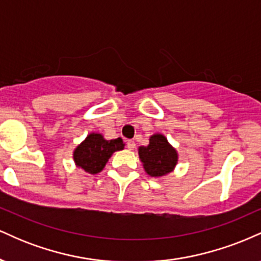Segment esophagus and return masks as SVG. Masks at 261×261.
<instances>
[{"instance_id":"obj_1","label":"esophagus","mask_w":261,"mask_h":261,"mask_svg":"<svg viewBox=\"0 0 261 261\" xmlns=\"http://www.w3.org/2000/svg\"><path fill=\"white\" fill-rule=\"evenodd\" d=\"M126 146L128 149H134L135 147H136V143H135V141L133 140H127L126 141Z\"/></svg>"}]
</instances>
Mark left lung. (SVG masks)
Segmentation results:
<instances>
[{"label":"left lung","mask_w":261,"mask_h":261,"mask_svg":"<svg viewBox=\"0 0 261 261\" xmlns=\"http://www.w3.org/2000/svg\"><path fill=\"white\" fill-rule=\"evenodd\" d=\"M139 157L145 172L153 178H161L174 170L178 153L164 135L154 134L147 146L139 147Z\"/></svg>","instance_id":"left-lung-1"}]
</instances>
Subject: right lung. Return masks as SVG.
<instances>
[{"label":"right lung","instance_id":"1","mask_svg":"<svg viewBox=\"0 0 261 261\" xmlns=\"http://www.w3.org/2000/svg\"><path fill=\"white\" fill-rule=\"evenodd\" d=\"M122 139L106 140L103 135L92 133L73 151V161L79 168L89 174H97L103 170L107 162L116 151L124 149Z\"/></svg>","mask_w":261,"mask_h":261}]
</instances>
